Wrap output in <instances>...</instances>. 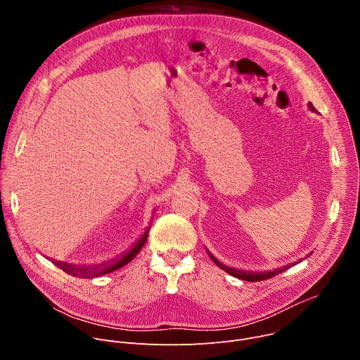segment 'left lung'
<instances>
[{
    "label": "left lung",
    "mask_w": 360,
    "mask_h": 360,
    "mask_svg": "<svg viewBox=\"0 0 360 360\" xmlns=\"http://www.w3.org/2000/svg\"><path fill=\"white\" fill-rule=\"evenodd\" d=\"M309 108H311V111H316L315 110V107L311 104L309 102ZM211 258H212V261L219 266V268H222L225 272H228L229 275H232V276H235V278H239V279H243V281H248V282H259V281H265V279H269V278H272V276H275V275H278V274H281L282 271H286L289 266H285V268H282V269H276V271H271V272H265V274H250V272H240V271H236V269H232V268H226L225 265H222L221 262H218L212 255H210Z\"/></svg>",
    "instance_id": "left-lung-1"
}]
</instances>
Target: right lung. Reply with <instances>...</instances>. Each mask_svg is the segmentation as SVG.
Returning a JSON list of instances; mask_svg holds the SVG:
<instances>
[{
  "mask_svg": "<svg viewBox=\"0 0 360 360\" xmlns=\"http://www.w3.org/2000/svg\"><path fill=\"white\" fill-rule=\"evenodd\" d=\"M150 228V226H149ZM149 228L145 231V233L141 236V239L135 243V246H132L131 248V250L128 252V253H125L121 259H118V261H115V262H112V264H108L107 266H92V269L91 268H88V266H74V265H68V264H64V262H56V261H53L57 266H60L63 271H65L67 274H71V275H74V276H77V275H82V276H99V275H104V274H110V272H114V271H117V269H120V268H122L124 265H127L128 262H131L135 256L138 255V252L141 250V248L145 245V242H146V238H148V232H149Z\"/></svg>",
  "mask_w": 360,
  "mask_h": 360,
  "instance_id": "add662e5",
  "label": "right lung"
}]
</instances>
